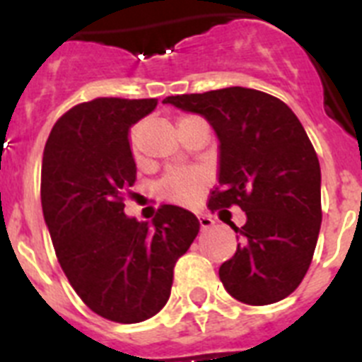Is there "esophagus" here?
<instances>
[{"label":"esophagus","mask_w":362,"mask_h":362,"mask_svg":"<svg viewBox=\"0 0 362 362\" xmlns=\"http://www.w3.org/2000/svg\"><path fill=\"white\" fill-rule=\"evenodd\" d=\"M214 223H216V221H214L210 216H199V225H201V228H203V230L214 226Z\"/></svg>","instance_id":"1"}]
</instances>
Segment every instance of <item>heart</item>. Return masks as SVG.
Segmentation results:
<instances>
[{"instance_id": "b5f03b06", "label": "heart", "mask_w": 362, "mask_h": 362, "mask_svg": "<svg viewBox=\"0 0 362 362\" xmlns=\"http://www.w3.org/2000/svg\"><path fill=\"white\" fill-rule=\"evenodd\" d=\"M134 141V134H132ZM206 185V179L201 172L196 170H177L163 179V192L166 197L177 201V203H190L197 197Z\"/></svg>"}]
</instances>
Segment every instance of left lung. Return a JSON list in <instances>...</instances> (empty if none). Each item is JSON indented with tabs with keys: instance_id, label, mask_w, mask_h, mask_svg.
Segmentation results:
<instances>
[{
	"instance_id": "left-lung-1",
	"label": "left lung",
	"mask_w": 362,
	"mask_h": 362,
	"mask_svg": "<svg viewBox=\"0 0 362 362\" xmlns=\"http://www.w3.org/2000/svg\"><path fill=\"white\" fill-rule=\"evenodd\" d=\"M199 114L219 139V187L210 210L241 206L238 250L219 268L233 299L263 306L288 297L312 263L321 230V166L297 116L281 99L243 86L168 95ZM221 214V212H219Z\"/></svg>"
}]
</instances>
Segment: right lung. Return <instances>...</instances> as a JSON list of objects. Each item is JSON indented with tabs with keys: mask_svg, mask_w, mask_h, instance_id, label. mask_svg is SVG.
I'll list each match as a JSON object with an SVG mask.
<instances>
[{
	"mask_svg": "<svg viewBox=\"0 0 362 362\" xmlns=\"http://www.w3.org/2000/svg\"><path fill=\"white\" fill-rule=\"evenodd\" d=\"M158 99L98 98L54 124L43 152L41 206L57 261L92 312L134 325L170 297L174 267L199 232L190 210L165 204L152 223L124 214L136 181L130 129Z\"/></svg>",
	"mask_w": 362,
	"mask_h": 362,
	"instance_id": "obj_1",
	"label": "right lung"
}]
</instances>
